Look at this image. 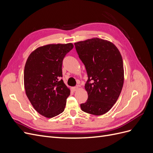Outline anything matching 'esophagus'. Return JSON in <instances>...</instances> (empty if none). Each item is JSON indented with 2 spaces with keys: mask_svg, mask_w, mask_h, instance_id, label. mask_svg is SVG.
<instances>
[{
  "mask_svg": "<svg viewBox=\"0 0 153 153\" xmlns=\"http://www.w3.org/2000/svg\"><path fill=\"white\" fill-rule=\"evenodd\" d=\"M72 89L73 91H77L80 89V87L79 86H77V87H73Z\"/></svg>",
  "mask_w": 153,
  "mask_h": 153,
  "instance_id": "obj_1",
  "label": "esophagus"
}]
</instances>
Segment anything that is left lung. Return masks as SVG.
<instances>
[{
  "label": "left lung",
  "mask_w": 153,
  "mask_h": 153,
  "mask_svg": "<svg viewBox=\"0 0 153 153\" xmlns=\"http://www.w3.org/2000/svg\"><path fill=\"white\" fill-rule=\"evenodd\" d=\"M85 65L88 80L85 85L88 99L80 105L84 112L103 115L116 103L124 84L121 54L109 41L94 38L75 43Z\"/></svg>",
  "instance_id": "8db88e82"
}]
</instances>
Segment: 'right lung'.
I'll use <instances>...</instances> for the list:
<instances>
[{
    "label": "right lung",
    "mask_w": 153,
    "mask_h": 153,
    "mask_svg": "<svg viewBox=\"0 0 153 153\" xmlns=\"http://www.w3.org/2000/svg\"><path fill=\"white\" fill-rule=\"evenodd\" d=\"M71 43L39 47L29 55L24 68V87L27 98L39 114L52 118L65 108L70 89L63 80L62 64Z\"/></svg>",
    "instance_id": "add662e5"
}]
</instances>
